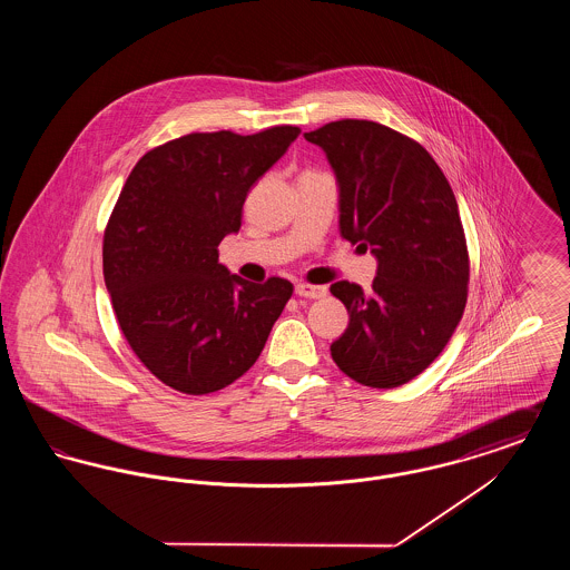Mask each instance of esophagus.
I'll return each instance as SVG.
<instances>
[{
  "mask_svg": "<svg viewBox=\"0 0 570 570\" xmlns=\"http://www.w3.org/2000/svg\"><path fill=\"white\" fill-rule=\"evenodd\" d=\"M295 293H297L298 297L321 298L325 297L326 288L325 286H314V284L298 282L297 286H295Z\"/></svg>",
  "mask_w": 570,
  "mask_h": 570,
  "instance_id": "obj_1",
  "label": "esophagus"
}]
</instances>
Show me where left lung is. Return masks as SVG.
Wrapping results in <instances>:
<instances>
[{
    "mask_svg": "<svg viewBox=\"0 0 570 570\" xmlns=\"http://www.w3.org/2000/svg\"><path fill=\"white\" fill-rule=\"evenodd\" d=\"M303 136L333 168L340 235L379 263L370 293L331 284L351 316L331 356L365 386L406 384L444 351L465 307L470 267L455 194L419 142L376 121L342 119Z\"/></svg>",
    "mask_w": 570,
    "mask_h": 570,
    "instance_id": "left-lung-1",
    "label": "left lung"
}]
</instances>
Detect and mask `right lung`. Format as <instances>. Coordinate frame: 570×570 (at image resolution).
<instances>
[{
	"mask_svg": "<svg viewBox=\"0 0 570 570\" xmlns=\"http://www.w3.org/2000/svg\"><path fill=\"white\" fill-rule=\"evenodd\" d=\"M301 135L181 136L136 163L105 233L102 265L119 326L164 384L214 393L244 376L263 353L293 284H254L217 261L239 233L249 188Z\"/></svg>",
	"mask_w": 570,
	"mask_h": 570,
	"instance_id": "add662e5",
	"label": "right lung"
}]
</instances>
